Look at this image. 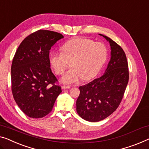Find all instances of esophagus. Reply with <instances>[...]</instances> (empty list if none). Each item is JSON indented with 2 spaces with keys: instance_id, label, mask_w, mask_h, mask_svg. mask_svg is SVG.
<instances>
[{
  "instance_id": "34e87169",
  "label": "esophagus",
  "mask_w": 149,
  "mask_h": 149,
  "mask_svg": "<svg viewBox=\"0 0 149 149\" xmlns=\"http://www.w3.org/2000/svg\"><path fill=\"white\" fill-rule=\"evenodd\" d=\"M71 88H72V87H71V86H65V85L62 86V89H63V90H66V89H70Z\"/></svg>"
}]
</instances>
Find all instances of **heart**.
Masks as SVG:
<instances>
[{
  "label": "heart",
  "instance_id": "heart-1",
  "mask_svg": "<svg viewBox=\"0 0 149 149\" xmlns=\"http://www.w3.org/2000/svg\"><path fill=\"white\" fill-rule=\"evenodd\" d=\"M61 49L63 53H52L49 61L57 75H63L72 65V68L61 79L66 84L77 83L82 78L85 80L93 78L107 59L106 46L89 39L70 40L62 46Z\"/></svg>",
  "mask_w": 149,
  "mask_h": 149
}]
</instances>
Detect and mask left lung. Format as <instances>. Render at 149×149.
Wrapping results in <instances>:
<instances>
[{
  "mask_svg": "<svg viewBox=\"0 0 149 149\" xmlns=\"http://www.w3.org/2000/svg\"><path fill=\"white\" fill-rule=\"evenodd\" d=\"M111 47V58L104 74L79 87L76 101L79 116L89 122L105 119L116 110L124 96L129 71L125 53L120 46L105 35Z\"/></svg>",
  "mask_w": 149,
  "mask_h": 149,
  "instance_id": "8db88e82",
  "label": "left lung"
}]
</instances>
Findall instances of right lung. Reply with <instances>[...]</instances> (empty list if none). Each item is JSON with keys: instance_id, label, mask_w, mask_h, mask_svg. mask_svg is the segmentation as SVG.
<instances>
[{"instance_id": "right-lung-1", "label": "right lung", "mask_w": 149, "mask_h": 149, "mask_svg": "<svg viewBox=\"0 0 149 149\" xmlns=\"http://www.w3.org/2000/svg\"><path fill=\"white\" fill-rule=\"evenodd\" d=\"M61 33L38 30L21 42L11 65V89L18 106L33 118L47 115L61 92L50 68L49 50Z\"/></svg>"}]
</instances>
